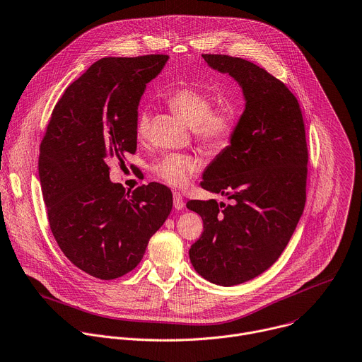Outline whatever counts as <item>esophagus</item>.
I'll return each instance as SVG.
<instances>
[{
    "mask_svg": "<svg viewBox=\"0 0 362 362\" xmlns=\"http://www.w3.org/2000/svg\"><path fill=\"white\" fill-rule=\"evenodd\" d=\"M173 206L176 210H183L185 209V202L182 197L180 192H173Z\"/></svg>",
    "mask_w": 362,
    "mask_h": 362,
    "instance_id": "34e87169",
    "label": "esophagus"
}]
</instances>
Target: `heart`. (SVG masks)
I'll use <instances>...</instances> for the list:
<instances>
[{
    "label": "heart",
    "mask_w": 362,
    "mask_h": 362,
    "mask_svg": "<svg viewBox=\"0 0 362 362\" xmlns=\"http://www.w3.org/2000/svg\"><path fill=\"white\" fill-rule=\"evenodd\" d=\"M169 106L182 116L193 128L196 138L210 148H223L228 144L235 128V117L231 109L213 112V99L193 88L175 90L169 99ZM151 115L141 110L136 119V135L139 139L146 138L149 132ZM197 162L194 158L183 153H166L155 165L153 172L170 186H183L196 172Z\"/></svg>",
    "instance_id": "heart-1"
}]
</instances>
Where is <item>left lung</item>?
Here are the masks:
<instances>
[{
  "instance_id": "1",
  "label": "left lung",
  "mask_w": 362,
  "mask_h": 362,
  "mask_svg": "<svg viewBox=\"0 0 362 362\" xmlns=\"http://www.w3.org/2000/svg\"><path fill=\"white\" fill-rule=\"evenodd\" d=\"M242 88L245 110L228 146L203 172V189L230 204L190 200L203 234L189 250L194 270L230 287L270 269L297 227L305 204L307 142L301 109L288 88L243 58L202 55Z\"/></svg>"
}]
</instances>
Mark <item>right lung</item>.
I'll use <instances>...</instances> for the list:
<instances>
[{
  "label": "right lung",
  "instance_id": "obj_1",
  "mask_svg": "<svg viewBox=\"0 0 362 362\" xmlns=\"http://www.w3.org/2000/svg\"><path fill=\"white\" fill-rule=\"evenodd\" d=\"M168 59L96 61L66 88L41 142L38 173L51 231L74 266L100 280L132 272L172 210L163 185L131 193L109 179L110 162L136 152L141 98Z\"/></svg>",
  "mask_w": 362,
  "mask_h": 362
}]
</instances>
